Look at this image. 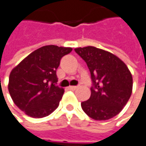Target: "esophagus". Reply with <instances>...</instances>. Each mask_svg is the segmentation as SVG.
Segmentation results:
<instances>
[{"instance_id":"esophagus-1","label":"esophagus","mask_w":146,"mask_h":146,"mask_svg":"<svg viewBox=\"0 0 146 146\" xmlns=\"http://www.w3.org/2000/svg\"><path fill=\"white\" fill-rule=\"evenodd\" d=\"M78 88V86H69V89L71 90H75L76 89Z\"/></svg>"}]
</instances>
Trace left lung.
Instances as JSON below:
<instances>
[{"label":"left lung","instance_id":"obj_1","mask_svg":"<svg viewBox=\"0 0 146 146\" xmlns=\"http://www.w3.org/2000/svg\"><path fill=\"white\" fill-rule=\"evenodd\" d=\"M75 51L87 64L93 86L90 99L81 102L89 117L106 120L118 115L130 99L133 79L127 66L115 55L94 46Z\"/></svg>","mask_w":146,"mask_h":146}]
</instances>
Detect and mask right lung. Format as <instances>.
<instances>
[{
	"label": "right lung",
	"mask_w": 146,
	"mask_h": 146,
	"mask_svg": "<svg viewBox=\"0 0 146 146\" xmlns=\"http://www.w3.org/2000/svg\"><path fill=\"white\" fill-rule=\"evenodd\" d=\"M72 48L50 45L36 50L12 69L8 90L16 106L33 118L51 114L59 106L64 89L58 87L56 69Z\"/></svg>",
	"instance_id": "1"
}]
</instances>
